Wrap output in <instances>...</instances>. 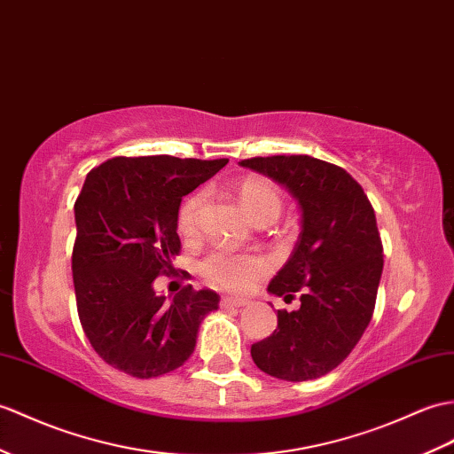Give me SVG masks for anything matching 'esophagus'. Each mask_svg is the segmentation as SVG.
<instances>
[{
	"instance_id": "1",
	"label": "esophagus",
	"mask_w": 454,
	"mask_h": 454,
	"mask_svg": "<svg viewBox=\"0 0 454 454\" xmlns=\"http://www.w3.org/2000/svg\"><path fill=\"white\" fill-rule=\"evenodd\" d=\"M220 305L223 308H246L247 305V300H241V298H223L220 300Z\"/></svg>"
}]
</instances>
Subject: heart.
Segmentation results:
<instances>
[{"instance_id": "obj_1", "label": "heart", "mask_w": 454, "mask_h": 454, "mask_svg": "<svg viewBox=\"0 0 454 454\" xmlns=\"http://www.w3.org/2000/svg\"><path fill=\"white\" fill-rule=\"evenodd\" d=\"M239 203L251 220L275 216L280 213L282 199L278 189L259 177H249L239 185ZM205 205V195L195 193L179 208V228L185 236H195L199 228V215ZM270 270V262L257 253H238L231 249H216L201 261V275L210 286L246 292L253 282L262 278Z\"/></svg>"}]
</instances>
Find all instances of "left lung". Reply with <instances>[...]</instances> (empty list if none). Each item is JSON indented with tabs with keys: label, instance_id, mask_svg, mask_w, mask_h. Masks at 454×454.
Masks as SVG:
<instances>
[{
	"label": "left lung",
	"instance_id": "1",
	"mask_svg": "<svg viewBox=\"0 0 454 454\" xmlns=\"http://www.w3.org/2000/svg\"><path fill=\"white\" fill-rule=\"evenodd\" d=\"M239 166L284 185L296 199L301 231L290 259L269 284L284 301L300 292L296 311L251 346L261 372L282 381H309L340 365L372 321L383 246L370 199L344 168L308 154L267 156Z\"/></svg>",
	"mask_w": 454,
	"mask_h": 454
}]
</instances>
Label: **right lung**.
Segmentation results:
<instances>
[{"instance_id": "right-lung-1", "label": "right lung", "mask_w": 454, "mask_h": 454, "mask_svg": "<svg viewBox=\"0 0 454 454\" xmlns=\"http://www.w3.org/2000/svg\"><path fill=\"white\" fill-rule=\"evenodd\" d=\"M228 164L176 156H118L89 172L75 201L73 284L92 348L137 379L170 373L193 354L201 321L218 309L215 290H154L182 247V199Z\"/></svg>"}]
</instances>
